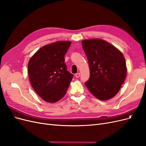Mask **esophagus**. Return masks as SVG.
Wrapping results in <instances>:
<instances>
[{
	"label": "esophagus",
	"instance_id": "34e87169",
	"mask_svg": "<svg viewBox=\"0 0 146 146\" xmlns=\"http://www.w3.org/2000/svg\"><path fill=\"white\" fill-rule=\"evenodd\" d=\"M80 73H77V74H76V77L77 78H78L79 77H80Z\"/></svg>",
	"mask_w": 146,
	"mask_h": 146
}]
</instances>
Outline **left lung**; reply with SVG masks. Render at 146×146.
Listing matches in <instances>:
<instances>
[{
    "label": "left lung",
    "instance_id": "left-lung-1",
    "mask_svg": "<svg viewBox=\"0 0 146 146\" xmlns=\"http://www.w3.org/2000/svg\"><path fill=\"white\" fill-rule=\"evenodd\" d=\"M90 66V77L85 83L95 98L107 100L115 96L125 81L127 66L118 48L100 38L82 41Z\"/></svg>",
    "mask_w": 146,
    "mask_h": 146
}]
</instances>
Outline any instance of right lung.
Here are the masks:
<instances>
[{
	"label": "right lung",
	"instance_id": "right-lung-1",
	"mask_svg": "<svg viewBox=\"0 0 146 146\" xmlns=\"http://www.w3.org/2000/svg\"><path fill=\"white\" fill-rule=\"evenodd\" d=\"M71 42L58 41L41 47L28 64L29 78L33 90L47 102L54 103L66 94L73 74L64 63Z\"/></svg>",
	"mask_w": 146,
	"mask_h": 146
}]
</instances>
